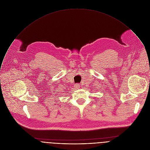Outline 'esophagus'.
I'll return each mask as SVG.
<instances>
[{
  "instance_id": "1",
  "label": "esophagus",
  "mask_w": 150,
  "mask_h": 150,
  "mask_svg": "<svg viewBox=\"0 0 150 150\" xmlns=\"http://www.w3.org/2000/svg\"><path fill=\"white\" fill-rule=\"evenodd\" d=\"M80 87V85L78 84V83H76L75 85V88H79Z\"/></svg>"
}]
</instances>
